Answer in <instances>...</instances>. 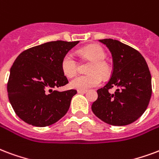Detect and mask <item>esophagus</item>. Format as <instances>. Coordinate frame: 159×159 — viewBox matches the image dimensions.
I'll use <instances>...</instances> for the list:
<instances>
[{
  "mask_svg": "<svg viewBox=\"0 0 159 159\" xmlns=\"http://www.w3.org/2000/svg\"><path fill=\"white\" fill-rule=\"evenodd\" d=\"M77 93H81V94H83V93H86L87 91H86V90H77Z\"/></svg>",
  "mask_w": 159,
  "mask_h": 159,
  "instance_id": "esophagus-1",
  "label": "esophagus"
}]
</instances>
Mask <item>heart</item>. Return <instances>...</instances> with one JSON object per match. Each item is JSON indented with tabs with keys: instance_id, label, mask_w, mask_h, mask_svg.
Masks as SVG:
<instances>
[{
	"instance_id": "1",
	"label": "heart",
	"mask_w": 159,
	"mask_h": 159,
	"mask_svg": "<svg viewBox=\"0 0 159 159\" xmlns=\"http://www.w3.org/2000/svg\"><path fill=\"white\" fill-rule=\"evenodd\" d=\"M80 55L92 61L87 75H78L70 80V87L78 90H88L101 84V76H105L109 73V66L104 61L106 54L99 46L93 45L83 48L79 51ZM61 70L68 77H71L76 73L77 63L75 56L71 52L66 53L61 60Z\"/></svg>"
}]
</instances>
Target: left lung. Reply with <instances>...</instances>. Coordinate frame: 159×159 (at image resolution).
I'll return each instance as SVG.
<instances>
[{"mask_svg": "<svg viewBox=\"0 0 159 159\" xmlns=\"http://www.w3.org/2000/svg\"><path fill=\"white\" fill-rule=\"evenodd\" d=\"M113 58V71L106 85L97 90L92 110L98 118L112 125L131 124L142 116L152 95V78L145 59L130 46L112 39L98 40ZM116 89L115 94L108 89Z\"/></svg>", "mask_w": 159, "mask_h": 159, "instance_id": "1", "label": "left lung"}]
</instances>
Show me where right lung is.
Masks as SVG:
<instances>
[{
  "label": "right lung",
  "instance_id": "add662e5",
  "mask_svg": "<svg viewBox=\"0 0 159 159\" xmlns=\"http://www.w3.org/2000/svg\"><path fill=\"white\" fill-rule=\"evenodd\" d=\"M79 41H51L24 50L11 67L7 83L9 101L17 116L34 126L56 123L66 114L76 93L54 90L68 83L61 60Z\"/></svg>",
  "mask_w": 159,
  "mask_h": 159
}]
</instances>
